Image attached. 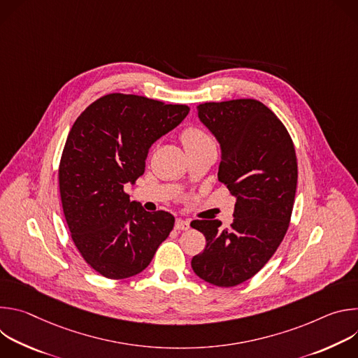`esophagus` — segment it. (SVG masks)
Listing matches in <instances>:
<instances>
[{
  "mask_svg": "<svg viewBox=\"0 0 358 358\" xmlns=\"http://www.w3.org/2000/svg\"><path fill=\"white\" fill-rule=\"evenodd\" d=\"M188 228H189V221L181 220V218L176 220V229L177 231H187Z\"/></svg>",
  "mask_w": 358,
  "mask_h": 358,
  "instance_id": "34e87169",
  "label": "esophagus"
}]
</instances>
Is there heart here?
I'll list each match as a JSON object with an SVG mask.
<instances>
[{
  "instance_id": "obj_1",
  "label": "heart",
  "mask_w": 358,
  "mask_h": 358,
  "mask_svg": "<svg viewBox=\"0 0 358 358\" xmlns=\"http://www.w3.org/2000/svg\"><path fill=\"white\" fill-rule=\"evenodd\" d=\"M181 141L184 144L185 151L199 148L202 145H207L211 143L210 137L203 133L202 130L196 127H188L181 133Z\"/></svg>"
}]
</instances>
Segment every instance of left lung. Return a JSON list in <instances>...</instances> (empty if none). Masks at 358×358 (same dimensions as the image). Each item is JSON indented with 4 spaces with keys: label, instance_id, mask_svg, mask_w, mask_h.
Segmentation results:
<instances>
[{
    "label": "left lung",
    "instance_id": "obj_1",
    "mask_svg": "<svg viewBox=\"0 0 358 358\" xmlns=\"http://www.w3.org/2000/svg\"><path fill=\"white\" fill-rule=\"evenodd\" d=\"M196 116L220 143L218 180L236 201L229 228L218 220L191 222L207 241L191 266L202 280L232 287L257 275L285 238L297 185L296 152L283 123L259 100L203 103Z\"/></svg>",
    "mask_w": 358,
    "mask_h": 358
}]
</instances>
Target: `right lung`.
<instances>
[{"label": "right lung", "mask_w": 358, "mask_h": 358, "mask_svg": "<svg viewBox=\"0 0 358 358\" xmlns=\"http://www.w3.org/2000/svg\"><path fill=\"white\" fill-rule=\"evenodd\" d=\"M188 112L185 105L110 93L73 123L59 164L64 214L83 259L105 278L143 272L170 235L174 217L147 213L123 188L144 174L150 147Z\"/></svg>", "instance_id": "add662e5"}]
</instances>
